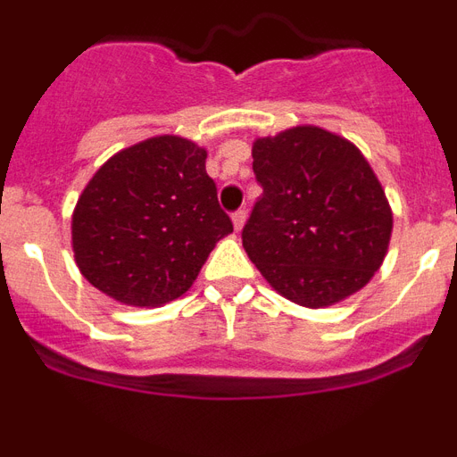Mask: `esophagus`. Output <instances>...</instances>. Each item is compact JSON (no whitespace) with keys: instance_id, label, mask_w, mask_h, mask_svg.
<instances>
[{"instance_id":"esophagus-1","label":"esophagus","mask_w":457,"mask_h":457,"mask_svg":"<svg viewBox=\"0 0 457 457\" xmlns=\"http://www.w3.org/2000/svg\"><path fill=\"white\" fill-rule=\"evenodd\" d=\"M231 220H233V226H236V231H240L242 226H245V220H247V212H245V210H236V212L231 215Z\"/></svg>"}]
</instances>
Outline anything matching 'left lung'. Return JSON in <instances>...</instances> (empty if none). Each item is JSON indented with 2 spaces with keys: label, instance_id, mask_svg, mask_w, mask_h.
<instances>
[{
  "label": "left lung",
  "instance_id": "8db88e82",
  "mask_svg": "<svg viewBox=\"0 0 457 457\" xmlns=\"http://www.w3.org/2000/svg\"><path fill=\"white\" fill-rule=\"evenodd\" d=\"M263 187L242 247L268 284L320 309L364 288L386 256L389 201L366 157L316 125L261 137L252 148Z\"/></svg>",
  "mask_w": 457,
  "mask_h": 457
}]
</instances>
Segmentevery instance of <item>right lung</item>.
Masks as SVG:
<instances>
[{
    "mask_svg": "<svg viewBox=\"0 0 457 457\" xmlns=\"http://www.w3.org/2000/svg\"><path fill=\"white\" fill-rule=\"evenodd\" d=\"M205 157L194 141L162 135L96 171L72 212V252L88 284L130 306L187 293L217 242L233 233Z\"/></svg>",
    "mask_w": 457,
    "mask_h": 457,
    "instance_id": "add662e5",
    "label": "right lung"
}]
</instances>
